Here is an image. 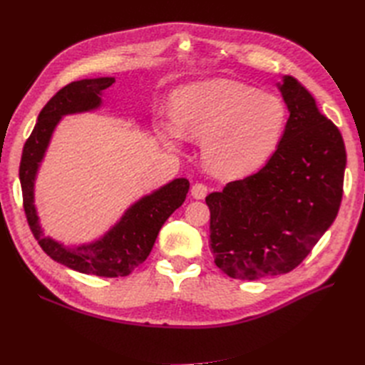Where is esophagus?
<instances>
[{"label":"esophagus","instance_id":"obj_1","mask_svg":"<svg viewBox=\"0 0 365 365\" xmlns=\"http://www.w3.org/2000/svg\"><path fill=\"white\" fill-rule=\"evenodd\" d=\"M207 193H208V187L202 182H196L192 187V196L195 197V200H204Z\"/></svg>","mask_w":365,"mask_h":365}]
</instances>
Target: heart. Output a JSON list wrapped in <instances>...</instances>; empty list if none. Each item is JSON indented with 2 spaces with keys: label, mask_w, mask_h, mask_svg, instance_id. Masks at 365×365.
I'll return each mask as SVG.
<instances>
[{
  "label": "heart",
  "mask_w": 365,
  "mask_h": 365,
  "mask_svg": "<svg viewBox=\"0 0 365 365\" xmlns=\"http://www.w3.org/2000/svg\"><path fill=\"white\" fill-rule=\"evenodd\" d=\"M288 109L280 97L236 81L187 85L173 94V117L160 121L170 143L202 141V160L224 178L245 176L267 163L283 138Z\"/></svg>",
  "instance_id": "b5f03b06"
}]
</instances>
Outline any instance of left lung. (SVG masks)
<instances>
[{
	"label": "left lung",
	"mask_w": 365,
	"mask_h": 365,
	"mask_svg": "<svg viewBox=\"0 0 365 365\" xmlns=\"http://www.w3.org/2000/svg\"><path fill=\"white\" fill-rule=\"evenodd\" d=\"M289 118L263 168L210 193V250L231 279L257 280L292 271L332 225L342 200L346 148L292 76L279 85Z\"/></svg>",
	"instance_id": "left-lung-1"
}]
</instances>
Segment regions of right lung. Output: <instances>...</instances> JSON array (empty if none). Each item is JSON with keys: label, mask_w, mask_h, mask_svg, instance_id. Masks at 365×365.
Here are the masks:
<instances>
[{"label": "right lung", "mask_w": 365, "mask_h": 365, "mask_svg": "<svg viewBox=\"0 0 365 365\" xmlns=\"http://www.w3.org/2000/svg\"><path fill=\"white\" fill-rule=\"evenodd\" d=\"M114 82V77H98L71 82L59 90L39 113L19 163L24 212L31 233L41 248L54 262L98 277H125L140 267L148 259L163 224L176 208L182 205L190 187L185 178H178L141 197L128 210L117 225L94 244L67 248L43 236L33 204V184L53 130L62 115L91 111L101 106V93Z\"/></svg>", "instance_id": "obj_1"}]
</instances>
